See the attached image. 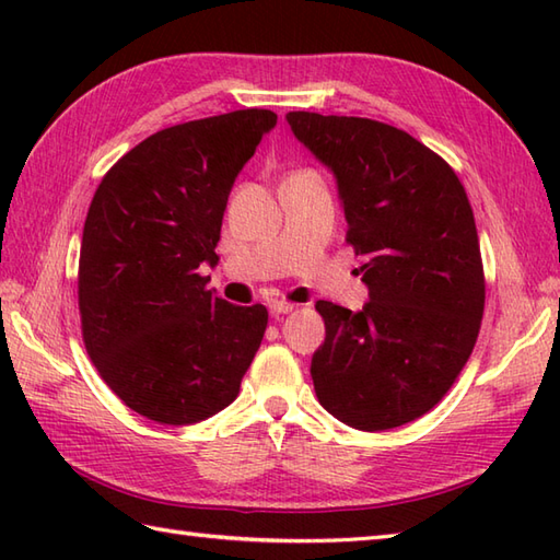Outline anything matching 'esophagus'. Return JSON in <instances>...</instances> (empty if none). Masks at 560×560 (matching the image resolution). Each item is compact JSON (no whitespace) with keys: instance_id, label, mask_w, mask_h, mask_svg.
Returning <instances> with one entry per match:
<instances>
[{"instance_id":"esophagus-1","label":"esophagus","mask_w":560,"mask_h":560,"mask_svg":"<svg viewBox=\"0 0 560 560\" xmlns=\"http://www.w3.org/2000/svg\"><path fill=\"white\" fill-rule=\"evenodd\" d=\"M295 311L293 303H287V301H271L269 303V313L271 315H289Z\"/></svg>"}]
</instances>
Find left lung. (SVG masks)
Instances as JSON below:
<instances>
[{
  "instance_id": "obj_1",
  "label": "left lung",
  "mask_w": 560,
  "mask_h": 560,
  "mask_svg": "<svg viewBox=\"0 0 560 560\" xmlns=\"http://www.w3.org/2000/svg\"><path fill=\"white\" fill-rule=\"evenodd\" d=\"M299 141L331 168L363 257L361 313L317 301L325 343L311 375L323 407L359 431L431 411L477 343L486 279L467 192L435 151L368 117L289 113Z\"/></svg>"
}]
</instances>
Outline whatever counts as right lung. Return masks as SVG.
I'll list each match as a JSON object with an SVG mask.
<instances>
[{"label": "right lung", "instance_id": "right-lung-1", "mask_svg": "<svg viewBox=\"0 0 560 560\" xmlns=\"http://www.w3.org/2000/svg\"><path fill=\"white\" fill-rule=\"evenodd\" d=\"M277 125L249 108L147 137L103 175L79 255L81 335L129 409L168 425L205 421L237 397L267 329L265 305L207 289L231 187Z\"/></svg>", "mask_w": 560, "mask_h": 560}]
</instances>
